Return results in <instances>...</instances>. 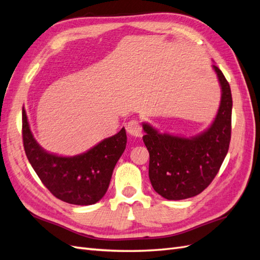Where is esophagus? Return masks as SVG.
<instances>
[{
	"mask_svg": "<svg viewBox=\"0 0 260 260\" xmlns=\"http://www.w3.org/2000/svg\"><path fill=\"white\" fill-rule=\"evenodd\" d=\"M126 131H127L128 134H131L132 136H142V126L136 119H132V121L127 123V125H126Z\"/></svg>",
	"mask_w": 260,
	"mask_h": 260,
	"instance_id": "34e87169",
	"label": "esophagus"
}]
</instances>
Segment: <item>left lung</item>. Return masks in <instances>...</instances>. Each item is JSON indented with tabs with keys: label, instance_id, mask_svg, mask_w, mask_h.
<instances>
[{
	"label": "left lung",
	"instance_id": "obj_1",
	"mask_svg": "<svg viewBox=\"0 0 260 260\" xmlns=\"http://www.w3.org/2000/svg\"><path fill=\"white\" fill-rule=\"evenodd\" d=\"M219 85L221 103L208 129L192 137L159 133L143 123V141L149 151V180L167 200L196 197L209 187L221 168L231 142L232 93L222 71L213 64Z\"/></svg>",
	"mask_w": 260,
	"mask_h": 260
}]
</instances>
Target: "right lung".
<instances>
[{"instance_id": "add662e5", "label": "right lung", "mask_w": 260, "mask_h": 260, "mask_svg": "<svg viewBox=\"0 0 260 260\" xmlns=\"http://www.w3.org/2000/svg\"><path fill=\"white\" fill-rule=\"evenodd\" d=\"M23 144L25 154L44 185L57 199L76 205H91L108 191L113 170L125 150L126 132L103 139L88 151L63 157L46 151L31 134L23 108Z\"/></svg>"}]
</instances>
